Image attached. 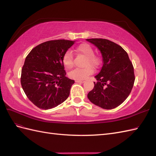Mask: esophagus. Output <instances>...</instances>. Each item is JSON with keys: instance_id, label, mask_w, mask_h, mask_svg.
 <instances>
[{"instance_id": "34e87169", "label": "esophagus", "mask_w": 156, "mask_h": 156, "mask_svg": "<svg viewBox=\"0 0 156 156\" xmlns=\"http://www.w3.org/2000/svg\"><path fill=\"white\" fill-rule=\"evenodd\" d=\"M75 82L79 83H83L84 81H80V80H75Z\"/></svg>"}]
</instances>
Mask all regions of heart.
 Wrapping results in <instances>:
<instances>
[{
    "instance_id": "heart-1",
    "label": "heart",
    "mask_w": 156,
    "mask_h": 156,
    "mask_svg": "<svg viewBox=\"0 0 156 156\" xmlns=\"http://www.w3.org/2000/svg\"><path fill=\"white\" fill-rule=\"evenodd\" d=\"M76 51L79 53L86 56L84 60V66L85 67L83 68H75L69 73V77L75 80L86 79L89 75L93 73V69L98 68L100 64V58L94 55V51L92 47L88 44H83L79 45ZM62 64L64 66L71 69L73 66V55L72 52L68 50L64 53L62 58Z\"/></svg>"
}]
</instances>
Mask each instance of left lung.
I'll return each instance as SVG.
<instances>
[{
    "label": "left lung",
    "instance_id": "1",
    "mask_svg": "<svg viewBox=\"0 0 156 156\" xmlns=\"http://www.w3.org/2000/svg\"><path fill=\"white\" fill-rule=\"evenodd\" d=\"M101 51L103 65L95 77L94 88L88 98L105 109L121 105L129 96L135 82L134 68L127 52L119 45L107 39H87Z\"/></svg>",
    "mask_w": 156,
    "mask_h": 156
}]
</instances>
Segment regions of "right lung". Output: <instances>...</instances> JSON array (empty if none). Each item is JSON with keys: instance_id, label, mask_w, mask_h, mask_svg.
Segmentation results:
<instances>
[{"instance_id": "1", "label": "right lung", "mask_w": 156, "mask_h": 156, "mask_svg": "<svg viewBox=\"0 0 156 156\" xmlns=\"http://www.w3.org/2000/svg\"><path fill=\"white\" fill-rule=\"evenodd\" d=\"M74 41L55 40L33 48L21 70V84L26 96L36 107L50 109L68 98L75 83L66 77L62 58Z\"/></svg>"}]
</instances>
